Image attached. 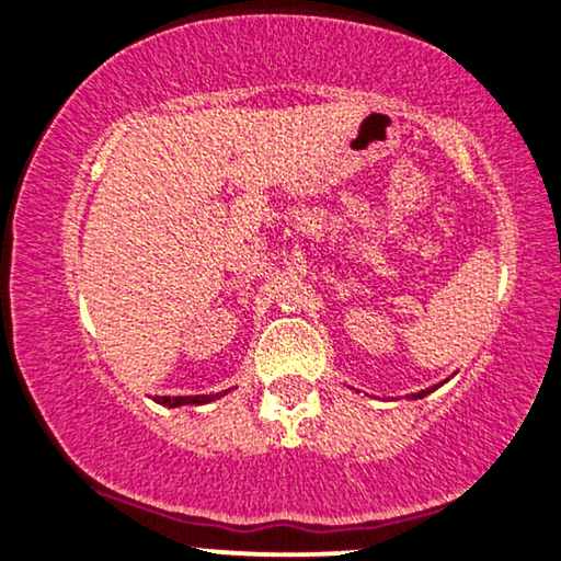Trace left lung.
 I'll list each match as a JSON object with an SVG mask.
<instances>
[{
    "label": "left lung",
    "mask_w": 561,
    "mask_h": 561,
    "mask_svg": "<svg viewBox=\"0 0 561 561\" xmlns=\"http://www.w3.org/2000/svg\"><path fill=\"white\" fill-rule=\"evenodd\" d=\"M437 388V386H435ZM435 388H427V391H420V393H414V396H411V399H424V396H427V393H432V391H435Z\"/></svg>",
    "instance_id": "8db88e82"
}]
</instances>
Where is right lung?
<instances>
[{
	"instance_id": "1",
	"label": "right lung",
	"mask_w": 561,
	"mask_h": 561,
	"mask_svg": "<svg viewBox=\"0 0 561 561\" xmlns=\"http://www.w3.org/2000/svg\"><path fill=\"white\" fill-rule=\"evenodd\" d=\"M228 391H222V393H215V396H158V403H162V407H170V409H175V407H183V403H207V401H215V399H219V396H225Z\"/></svg>"
}]
</instances>
